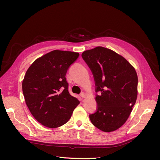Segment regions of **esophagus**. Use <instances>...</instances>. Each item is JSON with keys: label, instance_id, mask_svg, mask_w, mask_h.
<instances>
[{"label": "esophagus", "instance_id": "1", "mask_svg": "<svg viewBox=\"0 0 160 160\" xmlns=\"http://www.w3.org/2000/svg\"><path fill=\"white\" fill-rule=\"evenodd\" d=\"M81 97L82 98H86V94L85 93H81Z\"/></svg>", "mask_w": 160, "mask_h": 160}]
</instances>
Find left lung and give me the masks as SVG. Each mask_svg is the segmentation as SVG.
<instances>
[{"label": "left lung", "mask_w": 160, "mask_h": 160, "mask_svg": "<svg viewBox=\"0 0 160 160\" xmlns=\"http://www.w3.org/2000/svg\"><path fill=\"white\" fill-rule=\"evenodd\" d=\"M93 75L98 109L89 115L94 126L105 132L117 130L126 122L138 97V75L123 57L103 47L82 53Z\"/></svg>", "instance_id": "obj_1"}]
</instances>
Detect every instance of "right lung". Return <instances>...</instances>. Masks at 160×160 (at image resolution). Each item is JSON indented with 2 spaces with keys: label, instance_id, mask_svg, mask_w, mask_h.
Masks as SVG:
<instances>
[{
  "label": "right lung",
  "instance_id": "right-lung-1",
  "mask_svg": "<svg viewBox=\"0 0 160 160\" xmlns=\"http://www.w3.org/2000/svg\"><path fill=\"white\" fill-rule=\"evenodd\" d=\"M79 55L52 51L37 59L26 72L22 83L25 103L33 117L45 127L56 128L66 123L80 103L70 95L65 77Z\"/></svg>",
  "mask_w": 160,
  "mask_h": 160
}]
</instances>
